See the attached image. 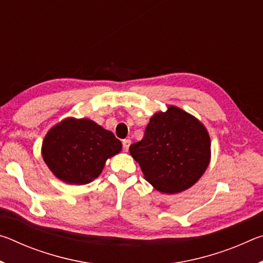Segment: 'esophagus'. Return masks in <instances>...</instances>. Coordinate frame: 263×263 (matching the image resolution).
Here are the masks:
<instances>
[{"label": "esophagus", "mask_w": 263, "mask_h": 263, "mask_svg": "<svg viewBox=\"0 0 263 263\" xmlns=\"http://www.w3.org/2000/svg\"><path fill=\"white\" fill-rule=\"evenodd\" d=\"M130 145H131V140L130 139H124L123 140V149H124V152H127L128 147H130Z\"/></svg>", "instance_id": "1"}]
</instances>
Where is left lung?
<instances>
[{
    "instance_id": "obj_1",
    "label": "left lung",
    "mask_w": 263,
    "mask_h": 263,
    "mask_svg": "<svg viewBox=\"0 0 263 263\" xmlns=\"http://www.w3.org/2000/svg\"><path fill=\"white\" fill-rule=\"evenodd\" d=\"M145 180L164 194H176L194 185L206 171L211 142L205 126L177 106L149 119L144 138L130 146Z\"/></svg>"
}]
</instances>
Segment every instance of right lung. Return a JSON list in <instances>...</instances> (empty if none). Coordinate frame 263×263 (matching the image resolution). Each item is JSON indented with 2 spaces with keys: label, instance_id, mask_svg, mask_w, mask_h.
Listing matches in <instances>:
<instances>
[{
  "label": "right lung",
  "instance_id": "1",
  "mask_svg": "<svg viewBox=\"0 0 263 263\" xmlns=\"http://www.w3.org/2000/svg\"><path fill=\"white\" fill-rule=\"evenodd\" d=\"M122 151L111 131L88 118H66L50 128L42 146L43 159L58 179L87 184L102 173L105 161Z\"/></svg>",
  "mask_w": 263,
  "mask_h": 263
}]
</instances>
